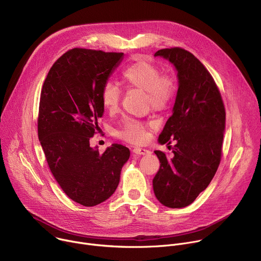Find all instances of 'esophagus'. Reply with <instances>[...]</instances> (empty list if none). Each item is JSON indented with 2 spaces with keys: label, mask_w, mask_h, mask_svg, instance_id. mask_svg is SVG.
<instances>
[{
  "label": "esophagus",
  "mask_w": 261,
  "mask_h": 261,
  "mask_svg": "<svg viewBox=\"0 0 261 261\" xmlns=\"http://www.w3.org/2000/svg\"><path fill=\"white\" fill-rule=\"evenodd\" d=\"M133 154L137 155V156H144V155H148L151 152L148 150H145V148H141V147H134L133 148Z\"/></svg>",
  "instance_id": "34e87169"
}]
</instances>
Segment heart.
Masks as SVG:
<instances>
[{"instance_id":"b5f03b06","label":"heart","mask_w":261,"mask_h":261,"mask_svg":"<svg viewBox=\"0 0 261 261\" xmlns=\"http://www.w3.org/2000/svg\"><path fill=\"white\" fill-rule=\"evenodd\" d=\"M159 68L146 60H138L123 71L124 81L131 87L145 92L147 103L155 110L165 109L173 99L175 83L171 76L160 75ZM122 97L121 88L108 82L102 89V103L110 111L118 108ZM146 126L134 120H127L118 136L126 141L140 143L145 138Z\"/></svg>"}]
</instances>
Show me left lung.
<instances>
[{
    "label": "left lung",
    "instance_id": "8db88e82",
    "mask_svg": "<svg viewBox=\"0 0 261 261\" xmlns=\"http://www.w3.org/2000/svg\"><path fill=\"white\" fill-rule=\"evenodd\" d=\"M155 57L169 61L177 72L178 89L159 135V143L175 140L169 159L155 151L160 168L153 178L157 199L165 206L191 204L206 189L221 161L225 108L218 87L201 62L179 47L160 49Z\"/></svg>",
    "mask_w": 261,
    "mask_h": 261
}]
</instances>
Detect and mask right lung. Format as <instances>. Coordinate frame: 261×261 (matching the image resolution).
<instances>
[{"instance_id": "right-lung-1", "label": "right lung", "mask_w": 261, "mask_h": 261, "mask_svg": "<svg viewBox=\"0 0 261 261\" xmlns=\"http://www.w3.org/2000/svg\"><path fill=\"white\" fill-rule=\"evenodd\" d=\"M123 53L73 48L50 68L41 91L38 137L49 169L65 194L85 206L113 195L129 148L111 144L103 154L90 145L103 116L102 89Z\"/></svg>"}]
</instances>
